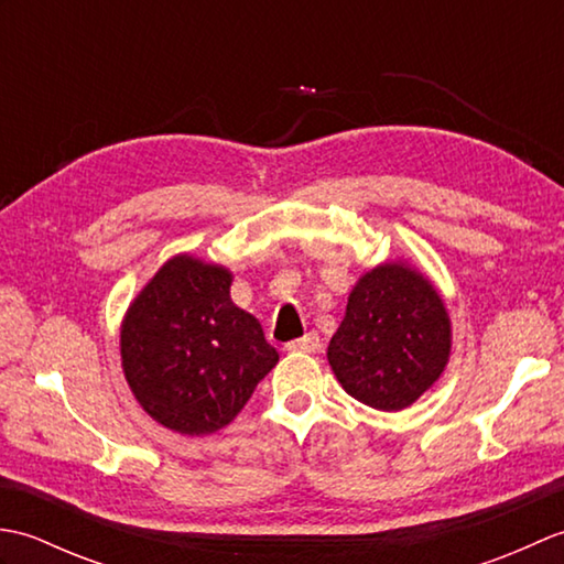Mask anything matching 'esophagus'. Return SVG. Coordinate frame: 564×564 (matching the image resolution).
I'll list each match as a JSON object with an SVG mask.
<instances>
[{"mask_svg": "<svg viewBox=\"0 0 564 564\" xmlns=\"http://www.w3.org/2000/svg\"><path fill=\"white\" fill-rule=\"evenodd\" d=\"M285 349L289 351H305V354H313L319 349V334L317 332H307L305 337L295 339L291 344H285Z\"/></svg>", "mask_w": 564, "mask_h": 564, "instance_id": "obj_1", "label": "esophagus"}]
</instances>
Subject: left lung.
Masks as SVG:
<instances>
[{"instance_id": "1", "label": "left lung", "mask_w": 564, "mask_h": 564, "mask_svg": "<svg viewBox=\"0 0 564 564\" xmlns=\"http://www.w3.org/2000/svg\"><path fill=\"white\" fill-rule=\"evenodd\" d=\"M451 356V319L422 273L380 263L358 279L327 349L354 400L400 412L434 386Z\"/></svg>"}]
</instances>
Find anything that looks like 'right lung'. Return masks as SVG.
Returning a JSON list of instances; mask_svg holds the SVG:
<instances>
[{
	"mask_svg": "<svg viewBox=\"0 0 564 564\" xmlns=\"http://www.w3.org/2000/svg\"><path fill=\"white\" fill-rule=\"evenodd\" d=\"M232 273L188 254L170 259L130 303L123 373L154 422L186 436L230 424L279 364L254 315L230 297Z\"/></svg>",
	"mask_w": 564,
	"mask_h": 564,
	"instance_id": "obj_1",
	"label": "right lung"
}]
</instances>
